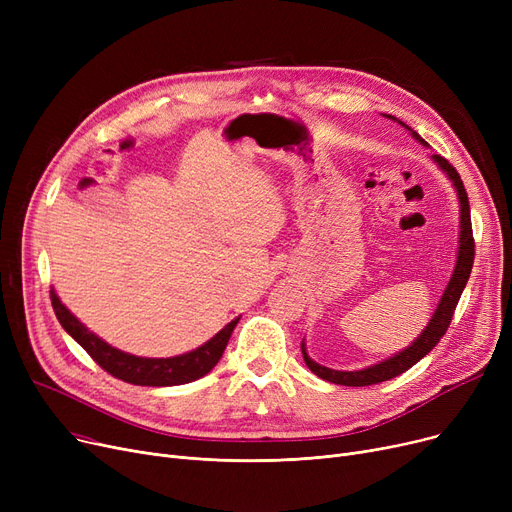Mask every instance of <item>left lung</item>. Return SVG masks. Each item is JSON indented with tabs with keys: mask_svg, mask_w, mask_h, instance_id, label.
Listing matches in <instances>:
<instances>
[{
	"mask_svg": "<svg viewBox=\"0 0 512 512\" xmlns=\"http://www.w3.org/2000/svg\"><path fill=\"white\" fill-rule=\"evenodd\" d=\"M388 118H392V116H388ZM402 126L411 130V134L421 145H427L413 128H409L407 124H402ZM432 157H434L436 164L440 166V170H444L448 174V178L452 180L456 197H459V203H461L459 255H456V265H454L452 278H450V282H448V286L442 294V299H440L432 319H429V324L419 334V338L413 340V344L407 346L405 351H400V353H396L394 357H390L382 363H375V365H371L367 369H359V371H336V369H330V367L315 363L307 355V348H305V342H303L301 344L303 359H305L307 367L317 375V378L332 382V384H340V386H371V384H380V382L392 380V378H396V375L411 369L417 361H421L440 342V338L446 334L450 321H452V315H454V309H456V305H459V299H461V294H463V290L467 286V280H469V274H471L473 259H475V242H473V228H471L469 197H467V191H465L459 172H456L448 164V159H444L442 155H432Z\"/></svg>",
	"mask_w": 512,
	"mask_h": 512,
	"instance_id": "obj_1",
	"label": "left lung"
}]
</instances>
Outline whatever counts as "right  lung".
Listing matches in <instances>:
<instances>
[{
  "label": "right lung",
  "mask_w": 512,
  "mask_h": 512,
  "mask_svg": "<svg viewBox=\"0 0 512 512\" xmlns=\"http://www.w3.org/2000/svg\"><path fill=\"white\" fill-rule=\"evenodd\" d=\"M51 305L56 311V317L62 328L85 348L91 359L112 373L114 378L134 384V386H180L195 382L209 373L215 363L224 355V348L238 324V319H232L228 326H224L211 340L201 344L191 353H184L178 357L168 359H147V357H134L128 353L118 351L112 344L103 342L91 330H87L80 321L62 305L56 290H51Z\"/></svg>",
  "instance_id": "obj_1"
}]
</instances>
